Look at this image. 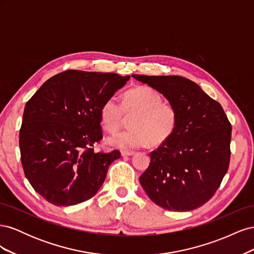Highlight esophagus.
I'll list each match as a JSON object with an SVG mask.
<instances>
[{"label": "esophagus", "mask_w": 254, "mask_h": 254, "mask_svg": "<svg viewBox=\"0 0 254 254\" xmlns=\"http://www.w3.org/2000/svg\"><path fill=\"white\" fill-rule=\"evenodd\" d=\"M122 156L123 157H128V156H132V155H134V151H132V150H123L122 152Z\"/></svg>", "instance_id": "34e87169"}]
</instances>
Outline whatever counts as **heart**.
Masks as SVG:
<instances>
[{
    "label": "heart",
    "instance_id": "1",
    "mask_svg": "<svg viewBox=\"0 0 254 254\" xmlns=\"http://www.w3.org/2000/svg\"><path fill=\"white\" fill-rule=\"evenodd\" d=\"M131 129L108 139V144L121 149L160 146L175 134L178 126V111L175 106L162 102V96L151 88L136 87L128 90L122 103L115 96L107 98L99 110L104 130L118 132L126 115Z\"/></svg>",
    "mask_w": 254,
    "mask_h": 254
}]
</instances>
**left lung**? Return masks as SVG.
<instances>
[{
  "instance_id": "8db88e82",
  "label": "left lung",
  "mask_w": 254,
  "mask_h": 254,
  "mask_svg": "<svg viewBox=\"0 0 254 254\" xmlns=\"http://www.w3.org/2000/svg\"><path fill=\"white\" fill-rule=\"evenodd\" d=\"M163 94L178 111V126L150 152L140 183L168 211L187 212L209 201L228 172L232 127L220 104L181 76L132 75Z\"/></svg>"
}]
</instances>
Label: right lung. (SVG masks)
I'll use <instances>...</instances> for the list:
<instances>
[{
  "label": "right lung",
  "instance_id": "obj_1",
  "mask_svg": "<svg viewBox=\"0 0 254 254\" xmlns=\"http://www.w3.org/2000/svg\"><path fill=\"white\" fill-rule=\"evenodd\" d=\"M130 76L67 70L53 76L26 103L19 145L34 190L58 206L93 197L119 150L95 152L103 139L99 110Z\"/></svg>",
  "mask_w": 254,
  "mask_h": 254
}]
</instances>
